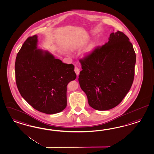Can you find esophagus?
<instances>
[{"mask_svg":"<svg viewBox=\"0 0 154 154\" xmlns=\"http://www.w3.org/2000/svg\"><path fill=\"white\" fill-rule=\"evenodd\" d=\"M74 71H75V73L76 74V75H78L80 72V69L77 66H75V69H74Z\"/></svg>","mask_w":154,"mask_h":154,"instance_id":"34e87169","label":"esophagus"}]
</instances>
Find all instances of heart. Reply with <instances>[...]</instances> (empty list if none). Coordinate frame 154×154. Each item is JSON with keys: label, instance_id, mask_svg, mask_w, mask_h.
Listing matches in <instances>:
<instances>
[{"label": "heart", "instance_id": "b5f03b06", "mask_svg": "<svg viewBox=\"0 0 154 154\" xmlns=\"http://www.w3.org/2000/svg\"><path fill=\"white\" fill-rule=\"evenodd\" d=\"M94 45H92L91 46V47L89 48L88 49V51L91 52L93 50V49L94 48Z\"/></svg>", "mask_w": 154, "mask_h": 154}]
</instances>
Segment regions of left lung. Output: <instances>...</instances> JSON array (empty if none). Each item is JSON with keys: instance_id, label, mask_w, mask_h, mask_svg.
<instances>
[{"instance_id": "1", "label": "left lung", "mask_w": 154, "mask_h": 154, "mask_svg": "<svg viewBox=\"0 0 154 154\" xmlns=\"http://www.w3.org/2000/svg\"><path fill=\"white\" fill-rule=\"evenodd\" d=\"M79 82L89 105L98 110L118 106L134 82L136 54L128 37L118 31L109 41L79 60Z\"/></svg>"}]
</instances>
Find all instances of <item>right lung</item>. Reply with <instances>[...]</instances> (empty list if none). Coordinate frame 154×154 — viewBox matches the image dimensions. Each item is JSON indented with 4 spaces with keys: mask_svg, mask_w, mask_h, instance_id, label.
I'll return each mask as SVG.
<instances>
[{
    "mask_svg": "<svg viewBox=\"0 0 154 154\" xmlns=\"http://www.w3.org/2000/svg\"><path fill=\"white\" fill-rule=\"evenodd\" d=\"M37 35L28 37L17 54V86L36 110L48 114L59 113L67 106V85L76 78L74 66L37 49Z\"/></svg>",
    "mask_w": 154,
    "mask_h": 154,
    "instance_id": "1",
    "label": "right lung"
}]
</instances>
